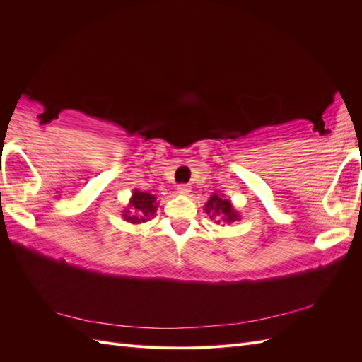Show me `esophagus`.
Here are the masks:
<instances>
[{
	"label": "esophagus",
	"mask_w": 362,
	"mask_h": 362,
	"mask_svg": "<svg viewBox=\"0 0 362 362\" xmlns=\"http://www.w3.org/2000/svg\"><path fill=\"white\" fill-rule=\"evenodd\" d=\"M180 194H189L190 193V185L189 184H180L177 187Z\"/></svg>",
	"instance_id": "34e87169"
}]
</instances>
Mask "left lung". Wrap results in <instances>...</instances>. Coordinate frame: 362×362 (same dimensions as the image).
<instances>
[{
  "label": "left lung",
  "instance_id": "1",
  "mask_svg": "<svg viewBox=\"0 0 362 362\" xmlns=\"http://www.w3.org/2000/svg\"><path fill=\"white\" fill-rule=\"evenodd\" d=\"M205 213L210 214L211 218H217L221 217L223 222H235L238 221V214L235 213V210L233 208L231 202L228 199H225V196L222 194H213L208 202L205 204ZM221 221H217V223Z\"/></svg>",
  "mask_w": 362,
  "mask_h": 362
}]
</instances>
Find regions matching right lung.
<instances>
[{
    "label": "right lung",
    "instance_id": "add662e5",
    "mask_svg": "<svg viewBox=\"0 0 362 362\" xmlns=\"http://www.w3.org/2000/svg\"><path fill=\"white\" fill-rule=\"evenodd\" d=\"M129 206H131L129 210H127L124 214L125 221L131 223H144L149 221V217L154 216L157 210L156 196L145 192L134 190Z\"/></svg>",
    "mask_w": 362,
    "mask_h": 362
}]
</instances>
